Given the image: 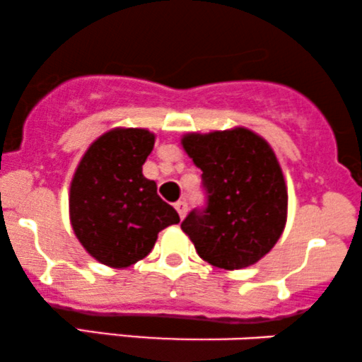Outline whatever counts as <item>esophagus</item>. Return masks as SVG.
<instances>
[{
	"label": "esophagus",
	"instance_id": "esophagus-1",
	"mask_svg": "<svg viewBox=\"0 0 362 362\" xmlns=\"http://www.w3.org/2000/svg\"><path fill=\"white\" fill-rule=\"evenodd\" d=\"M175 209H177L178 216H180V219H184L185 214H187V202L185 201L175 202Z\"/></svg>",
	"mask_w": 362,
	"mask_h": 362
}]
</instances>
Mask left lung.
<instances>
[{
  "instance_id": "left-lung-1",
  "label": "left lung",
  "mask_w": 362,
  "mask_h": 362,
  "mask_svg": "<svg viewBox=\"0 0 362 362\" xmlns=\"http://www.w3.org/2000/svg\"><path fill=\"white\" fill-rule=\"evenodd\" d=\"M182 146L202 170L204 209L182 223L202 260L226 271L259 262L281 238L288 189L276 153L247 127L189 132Z\"/></svg>"
}]
</instances>
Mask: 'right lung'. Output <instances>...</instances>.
I'll use <instances>...</instances> for the list:
<instances>
[{
  "instance_id": "right-lung-1",
  "label": "right lung",
  "mask_w": 362,
  "mask_h": 362,
  "mask_svg": "<svg viewBox=\"0 0 362 362\" xmlns=\"http://www.w3.org/2000/svg\"><path fill=\"white\" fill-rule=\"evenodd\" d=\"M148 129L115 127L95 139L69 187V219L86 252L103 265L124 269L144 259L158 233L180 223L178 213L143 175L155 146Z\"/></svg>"
}]
</instances>
